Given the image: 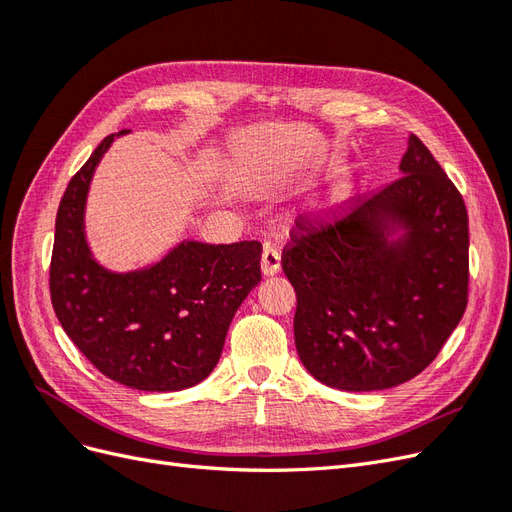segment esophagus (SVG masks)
Wrapping results in <instances>:
<instances>
[{
    "label": "esophagus",
    "mask_w": 512,
    "mask_h": 512,
    "mask_svg": "<svg viewBox=\"0 0 512 512\" xmlns=\"http://www.w3.org/2000/svg\"><path fill=\"white\" fill-rule=\"evenodd\" d=\"M260 269H262V275L280 273L282 254L275 245H265V252H262V258H260Z\"/></svg>",
    "instance_id": "1"
}]
</instances>
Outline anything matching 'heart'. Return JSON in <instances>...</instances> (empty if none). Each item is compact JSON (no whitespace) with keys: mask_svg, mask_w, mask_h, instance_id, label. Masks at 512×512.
Instances as JSON below:
<instances>
[{"mask_svg":"<svg viewBox=\"0 0 512 512\" xmlns=\"http://www.w3.org/2000/svg\"><path fill=\"white\" fill-rule=\"evenodd\" d=\"M356 192H359V181H356V179H344L342 183H337L335 188H333V192H331V196H329L327 209L329 211L342 209L344 205L350 203Z\"/></svg>","mask_w":512,"mask_h":512,"instance_id":"b5f03b06","label":"heart"}]
</instances>
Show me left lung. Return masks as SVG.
Instances as JSON below:
<instances>
[{"instance_id": "obj_1", "label": "left lung", "mask_w": 512, "mask_h": 512, "mask_svg": "<svg viewBox=\"0 0 512 512\" xmlns=\"http://www.w3.org/2000/svg\"><path fill=\"white\" fill-rule=\"evenodd\" d=\"M399 170L342 218H299L284 247L299 359L333 389L382 391L412 380L466 312L463 198L414 134Z\"/></svg>"}]
</instances>
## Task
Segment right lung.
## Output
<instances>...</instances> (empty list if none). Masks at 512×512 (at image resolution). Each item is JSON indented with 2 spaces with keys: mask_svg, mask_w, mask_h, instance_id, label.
I'll return each instance as SVG.
<instances>
[{
  "mask_svg": "<svg viewBox=\"0 0 512 512\" xmlns=\"http://www.w3.org/2000/svg\"><path fill=\"white\" fill-rule=\"evenodd\" d=\"M113 141L104 138L61 196L49 280L55 316L106 378L136 391L190 389L218 365L232 316L260 282L262 245L181 241L147 269L100 267L85 241V200Z\"/></svg>",
  "mask_w": 512,
  "mask_h": 512,
  "instance_id": "add662e5",
  "label": "right lung"
}]
</instances>
